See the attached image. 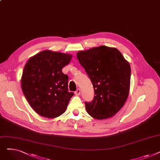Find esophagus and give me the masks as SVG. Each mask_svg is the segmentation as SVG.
Here are the masks:
<instances>
[{
    "instance_id": "34e87169",
    "label": "esophagus",
    "mask_w": 160,
    "mask_h": 160,
    "mask_svg": "<svg viewBox=\"0 0 160 160\" xmlns=\"http://www.w3.org/2000/svg\"><path fill=\"white\" fill-rule=\"evenodd\" d=\"M75 95H80V89H77V90L75 91Z\"/></svg>"
}]
</instances>
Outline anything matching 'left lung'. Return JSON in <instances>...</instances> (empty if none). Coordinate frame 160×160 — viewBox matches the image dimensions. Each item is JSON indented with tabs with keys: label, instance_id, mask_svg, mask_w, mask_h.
Instances as JSON below:
<instances>
[{
	"label": "left lung",
	"instance_id": "left-lung-1",
	"mask_svg": "<svg viewBox=\"0 0 160 160\" xmlns=\"http://www.w3.org/2000/svg\"><path fill=\"white\" fill-rule=\"evenodd\" d=\"M93 83L95 97L85 102L92 117L102 120L114 116L124 106L130 92L131 68L119 50L102 45L77 54Z\"/></svg>",
	"mask_w": 160,
	"mask_h": 160
}]
</instances>
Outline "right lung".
I'll return each instance as SVG.
<instances>
[{"label":"right lung","instance_id":"obj_1","mask_svg":"<svg viewBox=\"0 0 160 160\" xmlns=\"http://www.w3.org/2000/svg\"><path fill=\"white\" fill-rule=\"evenodd\" d=\"M72 56L45 50L31 57L25 65L21 77L24 97L37 113L55 118L67 108L72 92L68 90V76L62 69Z\"/></svg>","mask_w":160,"mask_h":160}]
</instances>
